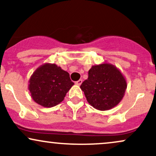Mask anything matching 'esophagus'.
I'll list each match as a JSON object with an SVG mask.
<instances>
[{"instance_id": "esophagus-1", "label": "esophagus", "mask_w": 156, "mask_h": 156, "mask_svg": "<svg viewBox=\"0 0 156 156\" xmlns=\"http://www.w3.org/2000/svg\"><path fill=\"white\" fill-rule=\"evenodd\" d=\"M81 83H82V80L81 79H80V80H77V81H76V85H78V86H80Z\"/></svg>"}]
</instances>
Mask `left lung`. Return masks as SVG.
I'll list each match as a JSON object with an SVG mask.
<instances>
[{"label":"left lung","mask_w":156,"mask_h":156,"mask_svg":"<svg viewBox=\"0 0 156 156\" xmlns=\"http://www.w3.org/2000/svg\"><path fill=\"white\" fill-rule=\"evenodd\" d=\"M88 78L80 85L87 101L94 108L105 111L116 106L124 96L126 80L112 64L92 66Z\"/></svg>","instance_id":"1"}]
</instances>
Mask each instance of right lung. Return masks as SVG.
<instances>
[{"mask_svg":"<svg viewBox=\"0 0 156 156\" xmlns=\"http://www.w3.org/2000/svg\"><path fill=\"white\" fill-rule=\"evenodd\" d=\"M33 100L44 107L55 106L64 100L74 83L69 73L54 64H44L33 73L29 80Z\"/></svg>","mask_w":156,"mask_h":156,"instance_id":"1","label":"right lung"}]
</instances>
